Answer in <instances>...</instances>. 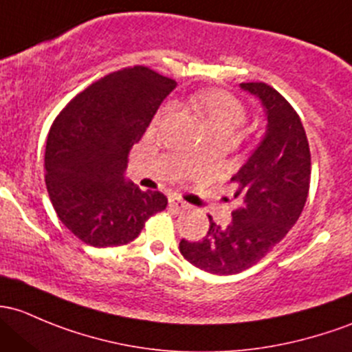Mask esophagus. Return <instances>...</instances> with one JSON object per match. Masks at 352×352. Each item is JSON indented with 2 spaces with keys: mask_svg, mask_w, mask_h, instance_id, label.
<instances>
[{
  "mask_svg": "<svg viewBox=\"0 0 352 352\" xmlns=\"http://www.w3.org/2000/svg\"><path fill=\"white\" fill-rule=\"evenodd\" d=\"M168 206H170V209H172V210H184L187 207L186 202H184L182 199H179V197H170L168 199Z\"/></svg>",
  "mask_w": 352,
  "mask_h": 352,
  "instance_id": "1",
  "label": "esophagus"
}]
</instances>
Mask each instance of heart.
Wrapping results in <instances>:
<instances>
[{
	"instance_id": "1",
	"label": "heart",
	"mask_w": 352,
	"mask_h": 352,
	"mask_svg": "<svg viewBox=\"0 0 352 352\" xmlns=\"http://www.w3.org/2000/svg\"><path fill=\"white\" fill-rule=\"evenodd\" d=\"M190 109L194 116L197 118L210 135H226L229 138L234 136V131L246 120V111L243 104L236 98H232L229 92L221 89H206L197 92L190 99ZM173 106L165 104L158 111L157 120L170 116Z\"/></svg>"
}]
</instances>
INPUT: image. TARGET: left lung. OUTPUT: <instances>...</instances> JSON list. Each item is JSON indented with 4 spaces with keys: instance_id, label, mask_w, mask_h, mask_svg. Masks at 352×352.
<instances>
[{
    "instance_id": "obj_1",
    "label": "left lung",
    "mask_w": 352,
    "mask_h": 352,
    "mask_svg": "<svg viewBox=\"0 0 352 352\" xmlns=\"http://www.w3.org/2000/svg\"><path fill=\"white\" fill-rule=\"evenodd\" d=\"M260 99L266 129L232 182L238 207L224 228L209 216L201 241L182 239L179 250L188 263L214 275H234L261 260L300 217L310 184V150L295 109L263 82L239 84Z\"/></svg>"
}]
</instances>
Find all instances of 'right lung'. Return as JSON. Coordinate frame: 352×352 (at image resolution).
<instances>
[{
	"label": "right lung",
	"instance_id": "1",
	"mask_svg": "<svg viewBox=\"0 0 352 352\" xmlns=\"http://www.w3.org/2000/svg\"><path fill=\"white\" fill-rule=\"evenodd\" d=\"M177 82L143 65L91 84L62 109L45 148V184L58 219L89 246H121L166 207L162 192L124 177L128 153Z\"/></svg>",
	"mask_w": 352,
	"mask_h": 352
}]
</instances>
